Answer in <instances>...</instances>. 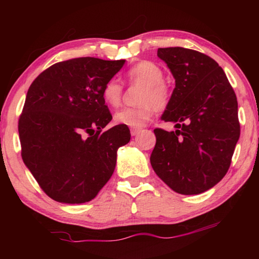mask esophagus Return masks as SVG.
Masks as SVG:
<instances>
[{
    "label": "esophagus",
    "instance_id": "esophagus-1",
    "mask_svg": "<svg viewBox=\"0 0 259 259\" xmlns=\"http://www.w3.org/2000/svg\"><path fill=\"white\" fill-rule=\"evenodd\" d=\"M140 128H131L130 129V133H131V136H136L137 134H139L140 133Z\"/></svg>",
    "mask_w": 259,
    "mask_h": 259
}]
</instances>
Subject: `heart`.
I'll return each instance as SVG.
<instances>
[{
	"mask_svg": "<svg viewBox=\"0 0 259 259\" xmlns=\"http://www.w3.org/2000/svg\"><path fill=\"white\" fill-rule=\"evenodd\" d=\"M130 83L143 85L144 89L139 95L138 107H125L114 114V122L116 124L128 125L133 128L143 126L151 119L154 107L164 109L170 102L169 88L163 81V72L156 64L151 61H140L131 67L128 74ZM123 88L119 80L111 78L103 88V98L109 106H119L122 99Z\"/></svg>",
	"mask_w": 259,
	"mask_h": 259,
	"instance_id": "b5f03b06",
	"label": "heart"
}]
</instances>
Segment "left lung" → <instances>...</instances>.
<instances>
[{
  "instance_id": "8db88e82",
  "label": "left lung",
  "mask_w": 259,
  "mask_h": 259,
  "mask_svg": "<svg viewBox=\"0 0 259 259\" xmlns=\"http://www.w3.org/2000/svg\"><path fill=\"white\" fill-rule=\"evenodd\" d=\"M157 57L175 78L151 154L155 174L184 195L210 190L225 176L240 137L238 100L224 71L209 56L185 48H160Z\"/></svg>"
}]
</instances>
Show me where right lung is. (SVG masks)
<instances>
[{
	"instance_id": "obj_1",
	"label": "right lung",
	"mask_w": 259,
	"mask_h": 259,
	"mask_svg": "<svg viewBox=\"0 0 259 259\" xmlns=\"http://www.w3.org/2000/svg\"><path fill=\"white\" fill-rule=\"evenodd\" d=\"M125 60L82 57L52 65L30 84L18 131L21 157L38 185L61 203L89 202L112 177L126 125L112 120L105 83Z\"/></svg>"
}]
</instances>
